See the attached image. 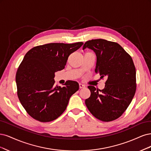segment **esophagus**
Returning <instances> with one entry per match:
<instances>
[{"label":"esophagus","instance_id":"1","mask_svg":"<svg viewBox=\"0 0 151 151\" xmlns=\"http://www.w3.org/2000/svg\"><path fill=\"white\" fill-rule=\"evenodd\" d=\"M79 87H80V88H85V85H83V83H79Z\"/></svg>","mask_w":151,"mask_h":151}]
</instances>
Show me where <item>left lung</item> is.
Returning <instances> with one entry per match:
<instances>
[{"mask_svg": "<svg viewBox=\"0 0 151 151\" xmlns=\"http://www.w3.org/2000/svg\"><path fill=\"white\" fill-rule=\"evenodd\" d=\"M93 50L96 56L95 73L106 77L105 88L99 91L88 86L91 95L85 104L91 114L104 122L122 115L136 90V71L132 58L118 43L101 39L86 41L83 50Z\"/></svg>", "mask_w": 151, "mask_h": 151, "instance_id": "1", "label": "left lung"}]
</instances>
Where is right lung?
Returning <instances> with one entry per match:
<instances>
[{
	"instance_id": "obj_1",
	"label": "right lung",
	"mask_w": 151,
	"mask_h": 151,
	"mask_svg": "<svg viewBox=\"0 0 151 151\" xmlns=\"http://www.w3.org/2000/svg\"><path fill=\"white\" fill-rule=\"evenodd\" d=\"M83 45L50 43L32 48L17 69V95L33 119L42 122L56 119L64 111L70 97L79 89L76 81L55 85V73L65 68L68 56Z\"/></svg>"
}]
</instances>
